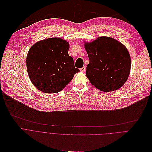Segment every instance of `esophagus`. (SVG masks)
Instances as JSON below:
<instances>
[{"label": "esophagus", "instance_id": "34e87169", "mask_svg": "<svg viewBox=\"0 0 152 152\" xmlns=\"http://www.w3.org/2000/svg\"><path fill=\"white\" fill-rule=\"evenodd\" d=\"M85 70H86V67L85 66H83V68H81L80 69V71H81V72H84Z\"/></svg>", "mask_w": 152, "mask_h": 152}]
</instances>
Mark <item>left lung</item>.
I'll list each match as a JSON object with an SVG mask.
<instances>
[{
	"label": "left lung",
	"instance_id": "8db88e82",
	"mask_svg": "<svg viewBox=\"0 0 152 152\" xmlns=\"http://www.w3.org/2000/svg\"><path fill=\"white\" fill-rule=\"evenodd\" d=\"M84 47L89 58L86 76L96 88L107 92L125 84L131 65V57L125 45L112 38L102 37L85 43Z\"/></svg>",
	"mask_w": 152,
	"mask_h": 152
}]
</instances>
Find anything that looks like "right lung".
<instances>
[{
  "mask_svg": "<svg viewBox=\"0 0 152 152\" xmlns=\"http://www.w3.org/2000/svg\"><path fill=\"white\" fill-rule=\"evenodd\" d=\"M69 48L68 42L58 38L39 41L30 48L26 58L27 73L41 92H60L80 71L68 54Z\"/></svg>",
  "mask_w": 152,
  "mask_h": 152,
  "instance_id": "right-lung-1",
  "label": "right lung"
}]
</instances>
